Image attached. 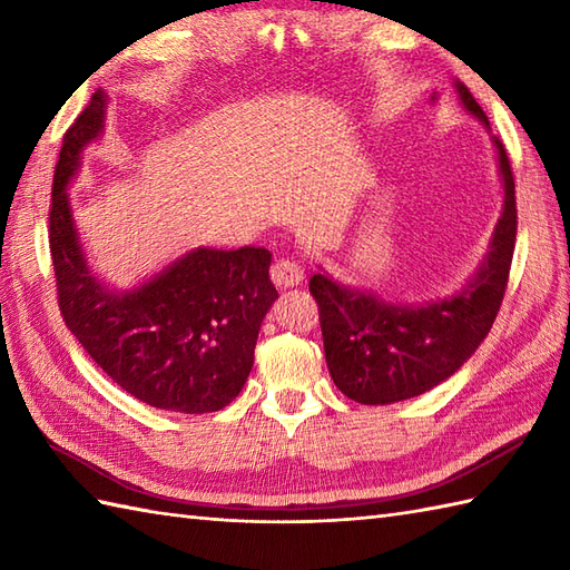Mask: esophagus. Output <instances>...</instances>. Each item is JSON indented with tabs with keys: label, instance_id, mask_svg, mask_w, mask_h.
I'll list each match as a JSON object with an SVG mask.
<instances>
[{
	"label": "esophagus",
	"instance_id": "1",
	"mask_svg": "<svg viewBox=\"0 0 570 570\" xmlns=\"http://www.w3.org/2000/svg\"><path fill=\"white\" fill-rule=\"evenodd\" d=\"M272 282L278 288H292L304 282V269L294 259H276L272 264Z\"/></svg>",
	"mask_w": 570,
	"mask_h": 570
}]
</instances>
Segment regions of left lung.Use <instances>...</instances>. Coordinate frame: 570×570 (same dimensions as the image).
<instances>
[{"label": "left lung", "mask_w": 570, "mask_h": 570, "mask_svg": "<svg viewBox=\"0 0 570 570\" xmlns=\"http://www.w3.org/2000/svg\"><path fill=\"white\" fill-rule=\"evenodd\" d=\"M463 107L490 127L482 107L455 80ZM502 215L478 274L458 294L429 304H390L374 294L313 274L308 288L321 311L325 362L337 390L360 404H394L433 390L455 374L485 341L504 288L517 242V200L510 159L500 139Z\"/></svg>", "instance_id": "left-lung-1"}]
</instances>
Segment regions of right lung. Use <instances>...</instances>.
<instances>
[{"label":"right lung","mask_w":570,"mask_h":570,"mask_svg":"<svg viewBox=\"0 0 570 570\" xmlns=\"http://www.w3.org/2000/svg\"><path fill=\"white\" fill-rule=\"evenodd\" d=\"M105 92L92 95L63 137L53 174L48 245L58 308L107 377L139 402L208 414L242 392L266 311L278 298L264 247H198L147 282L112 292L90 272L68 205L80 154L105 129Z\"/></svg>","instance_id":"obj_1"}]
</instances>
